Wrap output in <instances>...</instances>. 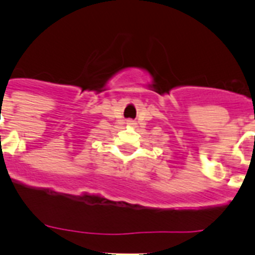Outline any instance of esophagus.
Instances as JSON below:
<instances>
[{
	"instance_id": "1",
	"label": "esophagus",
	"mask_w": 255,
	"mask_h": 255,
	"mask_svg": "<svg viewBox=\"0 0 255 255\" xmlns=\"http://www.w3.org/2000/svg\"><path fill=\"white\" fill-rule=\"evenodd\" d=\"M126 124H128V125H129V126H134L135 125V121L128 120V121H126Z\"/></svg>"
}]
</instances>
